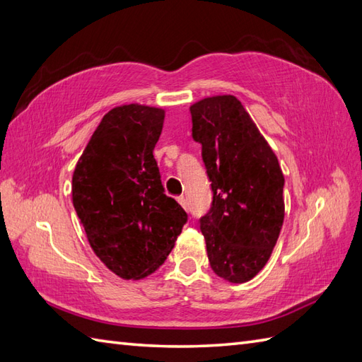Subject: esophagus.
Masks as SVG:
<instances>
[{"instance_id": "esophagus-1", "label": "esophagus", "mask_w": 362, "mask_h": 362, "mask_svg": "<svg viewBox=\"0 0 362 362\" xmlns=\"http://www.w3.org/2000/svg\"><path fill=\"white\" fill-rule=\"evenodd\" d=\"M177 202H179V204H180V205H182L185 209L188 208V205H187V199H185L183 196H179V197H177Z\"/></svg>"}]
</instances>
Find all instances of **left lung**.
I'll use <instances>...</instances> for the list:
<instances>
[{"label":"left lung","mask_w":362,"mask_h":362,"mask_svg":"<svg viewBox=\"0 0 362 362\" xmlns=\"http://www.w3.org/2000/svg\"><path fill=\"white\" fill-rule=\"evenodd\" d=\"M189 111L214 192L200 219L209 265L231 284L248 282L268 262L284 223L281 165L234 95L202 98Z\"/></svg>","instance_id":"left-lung-1"}]
</instances>
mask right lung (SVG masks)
<instances>
[{
  "mask_svg": "<svg viewBox=\"0 0 362 362\" xmlns=\"http://www.w3.org/2000/svg\"><path fill=\"white\" fill-rule=\"evenodd\" d=\"M165 109L112 107L72 174V204L95 256L122 279L153 274L174 248L187 213L163 194L154 148Z\"/></svg>",
  "mask_w": 362,
  "mask_h": 362,
  "instance_id": "right-lung-1",
  "label": "right lung"
}]
</instances>
